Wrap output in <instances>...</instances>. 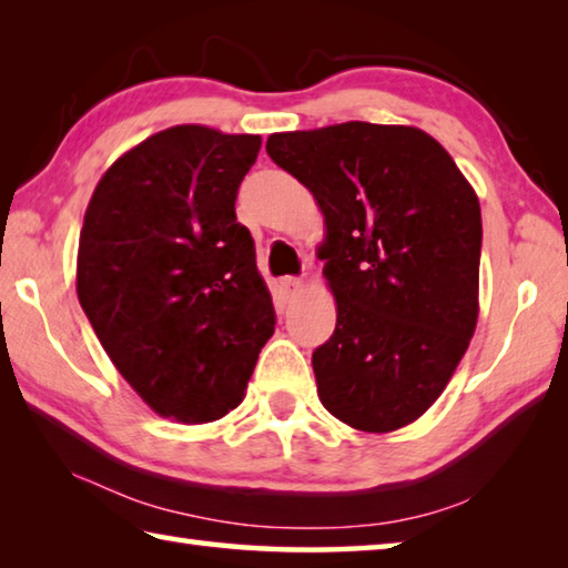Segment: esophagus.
I'll return each mask as SVG.
<instances>
[{
    "label": "esophagus",
    "instance_id": "34e87169",
    "mask_svg": "<svg viewBox=\"0 0 568 568\" xmlns=\"http://www.w3.org/2000/svg\"><path fill=\"white\" fill-rule=\"evenodd\" d=\"M281 291L285 297H295L297 293L303 291V277H295V275H285L281 281Z\"/></svg>",
    "mask_w": 568,
    "mask_h": 568
}]
</instances>
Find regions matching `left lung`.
Here are the masks:
<instances>
[{"label":"left lung","instance_id":"8db88e82","mask_svg":"<svg viewBox=\"0 0 568 568\" xmlns=\"http://www.w3.org/2000/svg\"><path fill=\"white\" fill-rule=\"evenodd\" d=\"M277 168L325 215V281L338 303L313 351L335 418L388 434L423 416L464 358L478 318L480 207L438 142L403 124L343 122L267 138Z\"/></svg>","mask_w":568,"mask_h":568}]
</instances>
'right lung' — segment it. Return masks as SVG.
Masks as SVG:
<instances>
[{
  "label": "right lung",
  "instance_id": "obj_1",
  "mask_svg": "<svg viewBox=\"0 0 568 568\" xmlns=\"http://www.w3.org/2000/svg\"><path fill=\"white\" fill-rule=\"evenodd\" d=\"M257 134L203 124L152 134L92 192L77 297L114 368L148 406L207 423L240 406L275 307L237 223Z\"/></svg>",
  "mask_w": 568,
  "mask_h": 568
}]
</instances>
